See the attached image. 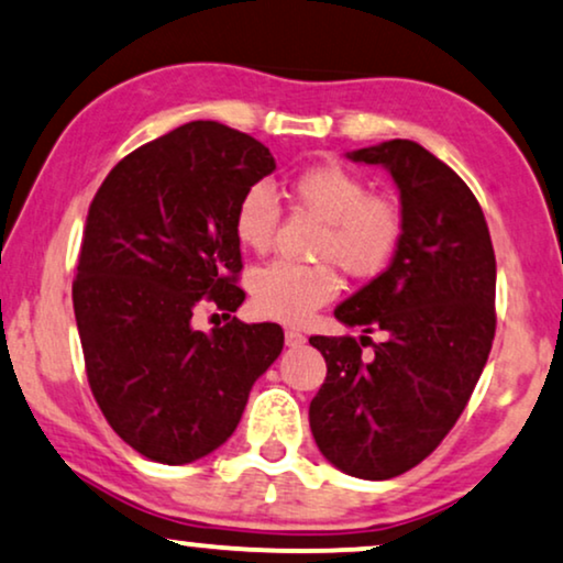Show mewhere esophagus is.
Listing matches in <instances>:
<instances>
[{
  "mask_svg": "<svg viewBox=\"0 0 563 563\" xmlns=\"http://www.w3.org/2000/svg\"><path fill=\"white\" fill-rule=\"evenodd\" d=\"M306 342V336L298 332V329H286V344L288 347H301Z\"/></svg>",
  "mask_w": 563,
  "mask_h": 563,
  "instance_id": "1",
  "label": "esophagus"
}]
</instances>
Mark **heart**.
Returning a JSON list of instances; mask_svg holds the SVG:
<instances>
[{
    "label": "heart",
    "instance_id": "obj_1",
    "mask_svg": "<svg viewBox=\"0 0 563 563\" xmlns=\"http://www.w3.org/2000/svg\"><path fill=\"white\" fill-rule=\"evenodd\" d=\"M290 195L303 213L321 221L313 257L329 260L352 277H373L386 269L401 244L404 213L388 195L371 192L363 177L336 162L313 164L298 172ZM280 206L265 185H252L239 198L234 236L250 252H267L275 239ZM252 309L262 319H309L340 290L332 265H298L275 260L252 275Z\"/></svg>",
    "mask_w": 563,
    "mask_h": 563
}]
</instances>
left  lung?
I'll return each mask as SVG.
<instances>
[{
  "label": "left lung",
  "mask_w": 563,
  "mask_h": 563,
  "mask_svg": "<svg viewBox=\"0 0 563 563\" xmlns=\"http://www.w3.org/2000/svg\"><path fill=\"white\" fill-rule=\"evenodd\" d=\"M347 156L391 172L404 234L391 265L334 309L386 334L374 357H362L371 336H309L327 360L309 424L329 463L384 482L422 463L466 409L497 329V260L476 195L424 146L394 139Z\"/></svg>",
  "instance_id": "left-lung-1"
}]
</instances>
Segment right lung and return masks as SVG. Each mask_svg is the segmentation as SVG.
<instances>
[{"instance_id": "1", "label": "right lung", "mask_w": 563, "mask_h": 563, "mask_svg": "<svg viewBox=\"0 0 563 563\" xmlns=\"http://www.w3.org/2000/svg\"><path fill=\"white\" fill-rule=\"evenodd\" d=\"M275 169L265 144L195 120L123 156L89 203L71 298L87 380L108 424L148 461L183 466L227 443L283 350L277 324L231 317L239 198ZM230 321L211 333L191 313Z\"/></svg>"}]
</instances>
